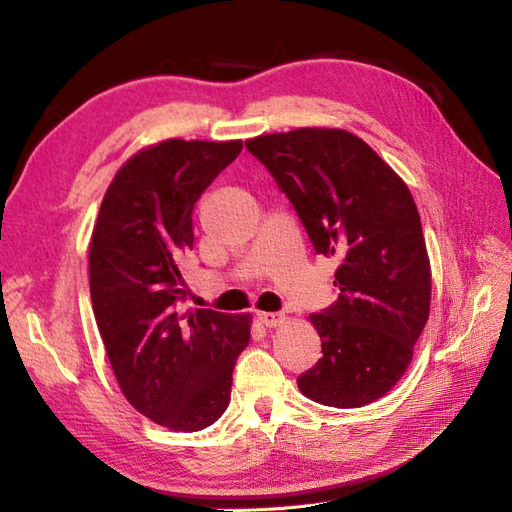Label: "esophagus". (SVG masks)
I'll use <instances>...</instances> for the list:
<instances>
[{
	"label": "esophagus",
	"mask_w": 512,
	"mask_h": 512,
	"mask_svg": "<svg viewBox=\"0 0 512 512\" xmlns=\"http://www.w3.org/2000/svg\"><path fill=\"white\" fill-rule=\"evenodd\" d=\"M257 320L266 327H279L285 323V316L277 312H257Z\"/></svg>",
	"instance_id": "1"
}]
</instances>
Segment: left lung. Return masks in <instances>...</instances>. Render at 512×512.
Segmentation results:
<instances>
[{
	"mask_svg": "<svg viewBox=\"0 0 512 512\" xmlns=\"http://www.w3.org/2000/svg\"><path fill=\"white\" fill-rule=\"evenodd\" d=\"M288 196L316 255L336 257L338 301L310 320L323 358L296 384L331 408H362L408 371L430 316L432 270L408 185L358 135L296 128L246 141Z\"/></svg>",
	"mask_w": 512,
	"mask_h": 512,
	"instance_id": "1",
	"label": "left lung"
}]
</instances>
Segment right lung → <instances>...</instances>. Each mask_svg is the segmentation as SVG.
I'll return each mask as SVG.
<instances>
[{"label":"right lung","instance_id":"right-lung-1","mask_svg":"<svg viewBox=\"0 0 512 512\" xmlns=\"http://www.w3.org/2000/svg\"><path fill=\"white\" fill-rule=\"evenodd\" d=\"M240 150V139H165L139 150L106 189L91 235V303L117 384L137 412L174 432L222 417L251 340V314L176 307L196 200Z\"/></svg>","mask_w":512,"mask_h":512}]
</instances>
